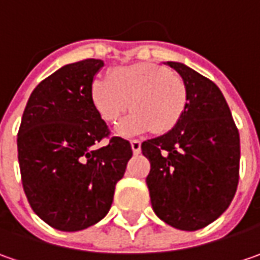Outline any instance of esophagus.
Instances as JSON below:
<instances>
[{"label": "esophagus", "instance_id": "34e87169", "mask_svg": "<svg viewBox=\"0 0 260 260\" xmlns=\"http://www.w3.org/2000/svg\"><path fill=\"white\" fill-rule=\"evenodd\" d=\"M131 148H132L134 154H140V152H141V141L132 140V141H131Z\"/></svg>", "mask_w": 260, "mask_h": 260}]
</instances>
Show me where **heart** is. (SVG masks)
<instances>
[{
	"mask_svg": "<svg viewBox=\"0 0 260 260\" xmlns=\"http://www.w3.org/2000/svg\"><path fill=\"white\" fill-rule=\"evenodd\" d=\"M91 103L105 122L122 119L116 132L123 137L154 131L166 134L180 122L187 105L183 80L152 63H132L112 70L109 78H97L90 88Z\"/></svg>",
	"mask_w": 260,
	"mask_h": 260,
	"instance_id": "obj_1",
	"label": "heart"
}]
</instances>
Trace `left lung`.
I'll return each instance as SVG.
<instances>
[{"mask_svg":"<svg viewBox=\"0 0 260 260\" xmlns=\"http://www.w3.org/2000/svg\"><path fill=\"white\" fill-rule=\"evenodd\" d=\"M187 90L186 110L175 128L141 144L150 160L151 205L166 224L195 232L229 208L239 183L240 137L221 90L182 62H164Z\"/></svg>","mask_w":260,"mask_h":260,"instance_id":"left-lung-1","label":"left lung"}]
</instances>
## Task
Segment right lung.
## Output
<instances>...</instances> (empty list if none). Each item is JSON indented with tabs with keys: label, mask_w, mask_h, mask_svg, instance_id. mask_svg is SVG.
Returning <instances> with one entry per match:
<instances>
[{
	"label": "right lung",
	"mask_w": 260,
	"mask_h": 260,
	"mask_svg": "<svg viewBox=\"0 0 260 260\" xmlns=\"http://www.w3.org/2000/svg\"><path fill=\"white\" fill-rule=\"evenodd\" d=\"M105 62L68 63L31 91L17 135L23 189L51 227L80 232L106 217L132 157L129 141L109 135L90 99Z\"/></svg>",
	"instance_id": "obj_1"
}]
</instances>
